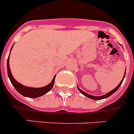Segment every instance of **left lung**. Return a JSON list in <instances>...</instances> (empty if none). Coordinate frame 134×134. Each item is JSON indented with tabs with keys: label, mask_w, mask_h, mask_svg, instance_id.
<instances>
[{
	"label": "left lung",
	"mask_w": 134,
	"mask_h": 134,
	"mask_svg": "<svg viewBox=\"0 0 134 134\" xmlns=\"http://www.w3.org/2000/svg\"><path fill=\"white\" fill-rule=\"evenodd\" d=\"M125 74H124V77H123L122 80H121V81L119 82V85H118V86H116L115 88H114V89H113L112 91H111L110 92H109V93H107V94H104V95H102V96H93V95H91V94H88V93H85V92H84L83 91H82L81 89H80V88H79V86H78L77 85V87H78V89H79V91H80V93H82V94H84L85 96H86V97H88L89 99H93V100H101V99H106V98L109 97H110V96L111 95V94H113V93H115L116 92V91H118V88H119V86H121V85L122 84V82L123 80H124V78H125Z\"/></svg>",
	"instance_id": "left-lung-1"
}]
</instances>
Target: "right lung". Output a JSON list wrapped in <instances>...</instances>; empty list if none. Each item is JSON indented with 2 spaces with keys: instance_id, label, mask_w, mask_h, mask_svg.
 <instances>
[{
  "instance_id": "right-lung-1",
  "label": "right lung",
  "mask_w": 134,
  "mask_h": 134,
  "mask_svg": "<svg viewBox=\"0 0 134 134\" xmlns=\"http://www.w3.org/2000/svg\"><path fill=\"white\" fill-rule=\"evenodd\" d=\"M13 47V46H12L11 49H10V54ZM9 58H10V54H9V57H8V60H7V72H8V76H9V79H10V82L12 83V85H13V86L15 87L16 91H17L19 93H20L21 95L26 97L32 98V99L37 98L39 97H41V96L43 95V94L48 93V92L53 88L54 81H55V76L56 75L54 76V79H53V80H52V82H51L49 85H46V86H43V87H41V88L29 87V86H25V85H21V84L19 83L18 81H16V80L14 79L13 75H12V73L11 72H10V67H9Z\"/></svg>"
}]
</instances>
